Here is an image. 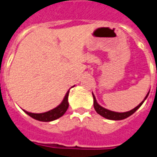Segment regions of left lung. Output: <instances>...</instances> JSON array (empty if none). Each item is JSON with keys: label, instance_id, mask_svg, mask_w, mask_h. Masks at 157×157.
<instances>
[{"label": "left lung", "instance_id": "obj_1", "mask_svg": "<svg viewBox=\"0 0 157 157\" xmlns=\"http://www.w3.org/2000/svg\"><path fill=\"white\" fill-rule=\"evenodd\" d=\"M150 92V91H149ZM149 92L147 93V95L145 96V98H144V100L142 101L140 104H139L137 107H135V109H133L130 111H128V112L124 113H118V112H113V111H111V110H109V109H104L103 107L100 106L97 102L96 100V98L94 94L92 93V96H93V106H94V109H95L96 112L98 113V114H100L101 116H102L103 118H107V119H110V120H122V119H124V118H128L130 115H132L138 109H140V107L143 104V102H145V100L147 98V97L149 95Z\"/></svg>", "mask_w": 157, "mask_h": 157}]
</instances>
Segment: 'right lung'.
I'll return each mask as SVG.
<instances>
[{"mask_svg": "<svg viewBox=\"0 0 157 157\" xmlns=\"http://www.w3.org/2000/svg\"><path fill=\"white\" fill-rule=\"evenodd\" d=\"M69 92H70V90L66 92L65 98H64L63 101H62L61 103H60L59 105L57 106L56 108H55L54 109H52V110H49L48 112L42 113H33L27 112L25 110H23V111H24L28 115H29L30 117H32L33 118H34L36 120H39V121L42 122L54 121L55 119L60 118L61 116L64 115L65 113L66 112V110L68 109Z\"/></svg>", "mask_w": 157, "mask_h": 157, "instance_id": "1", "label": "right lung"}]
</instances>
